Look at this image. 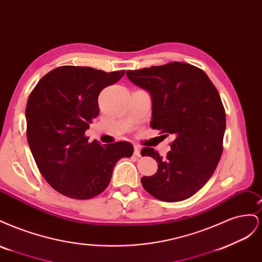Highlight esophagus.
<instances>
[{
  "label": "esophagus",
  "instance_id": "esophagus-1",
  "mask_svg": "<svg viewBox=\"0 0 262 262\" xmlns=\"http://www.w3.org/2000/svg\"><path fill=\"white\" fill-rule=\"evenodd\" d=\"M134 155L138 157L141 156V147L139 145H134Z\"/></svg>",
  "mask_w": 262,
  "mask_h": 262
}]
</instances>
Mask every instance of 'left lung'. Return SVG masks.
Returning a JSON list of instances; mask_svg holds the SVG:
<instances>
[{
	"instance_id": "8db88e82",
	"label": "left lung",
	"mask_w": 262,
	"mask_h": 262,
	"mask_svg": "<svg viewBox=\"0 0 262 262\" xmlns=\"http://www.w3.org/2000/svg\"><path fill=\"white\" fill-rule=\"evenodd\" d=\"M129 80L152 97L153 129L172 136L166 158L144 147L142 156L158 163L155 175L142 177V186L156 199H188L207 184L223 152L226 125L220 94L208 75L188 63L126 71Z\"/></svg>"
}]
</instances>
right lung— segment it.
<instances>
[{"instance_id": "obj_1", "label": "right lung", "mask_w": 262, "mask_h": 262, "mask_svg": "<svg viewBox=\"0 0 262 262\" xmlns=\"http://www.w3.org/2000/svg\"><path fill=\"white\" fill-rule=\"evenodd\" d=\"M124 71L64 66L46 74L26 106L27 141L39 171L58 192L77 200L108 187L117 162L133 154L129 142L100 145L85 131L99 115L98 95Z\"/></svg>"}]
</instances>
